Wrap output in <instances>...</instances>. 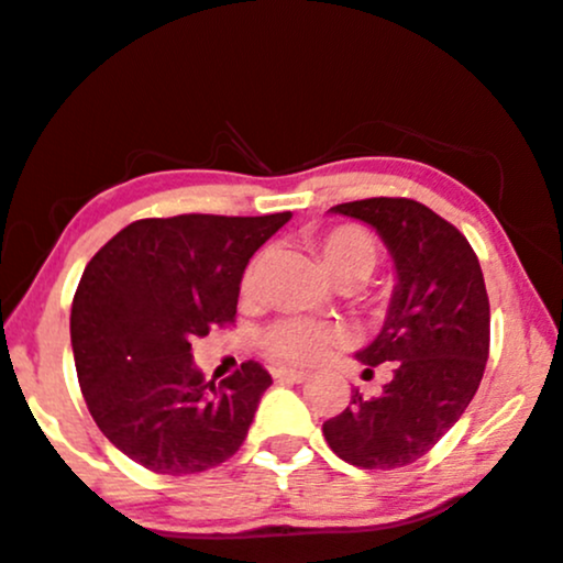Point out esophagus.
Segmentation results:
<instances>
[{"label":"esophagus","mask_w":563,"mask_h":563,"mask_svg":"<svg viewBox=\"0 0 563 563\" xmlns=\"http://www.w3.org/2000/svg\"><path fill=\"white\" fill-rule=\"evenodd\" d=\"M277 380H288V384H303L309 376L303 371H296V367H277L275 371Z\"/></svg>","instance_id":"34e87169"}]
</instances>
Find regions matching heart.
Here are the masks:
<instances>
[{"instance_id": "obj_1", "label": "heart", "mask_w": 563, "mask_h": 563, "mask_svg": "<svg viewBox=\"0 0 563 563\" xmlns=\"http://www.w3.org/2000/svg\"><path fill=\"white\" fill-rule=\"evenodd\" d=\"M320 262L325 264L328 273L335 283H360L376 269L378 264V243L365 228L357 224H341L322 235L314 238ZM262 256H254L243 273V290L251 294L260 280ZM344 339V331L333 322L307 320V318H286L275 322L267 333L262 335V344L277 360H286L294 365L320 363L331 346Z\"/></svg>"}]
</instances>
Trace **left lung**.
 I'll return each instance as SVG.
<instances>
[{
  "instance_id": "8db88e82",
  "label": "left lung",
  "mask_w": 563,
  "mask_h": 563,
  "mask_svg": "<svg viewBox=\"0 0 563 563\" xmlns=\"http://www.w3.org/2000/svg\"><path fill=\"white\" fill-rule=\"evenodd\" d=\"M331 211L378 232L397 286L384 328L357 352L365 373L389 363L391 380L373 399L354 391L322 434L352 466L399 468L434 448L479 389L489 354L484 275L463 232L418 200L365 198Z\"/></svg>"
}]
</instances>
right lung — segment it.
I'll use <instances>...</instances> for the list:
<instances>
[{"label":"right lung","instance_id":"1","mask_svg":"<svg viewBox=\"0 0 563 563\" xmlns=\"http://www.w3.org/2000/svg\"><path fill=\"white\" fill-rule=\"evenodd\" d=\"M288 219H137L87 264L70 307L76 373L95 423L134 463L198 474L243 444L273 376L249 360L217 386L192 341L235 320L245 264Z\"/></svg>","mask_w":563,"mask_h":563}]
</instances>
